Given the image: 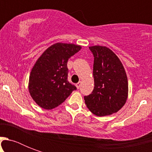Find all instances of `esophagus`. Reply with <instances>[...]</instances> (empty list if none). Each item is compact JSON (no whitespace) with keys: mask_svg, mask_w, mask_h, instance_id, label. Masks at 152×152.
Masks as SVG:
<instances>
[{"mask_svg":"<svg viewBox=\"0 0 152 152\" xmlns=\"http://www.w3.org/2000/svg\"><path fill=\"white\" fill-rule=\"evenodd\" d=\"M81 83H82V82H81V81H80V82H78V83H76V88H80Z\"/></svg>","mask_w":152,"mask_h":152,"instance_id":"1","label":"esophagus"}]
</instances>
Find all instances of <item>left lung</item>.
<instances>
[{"mask_svg":"<svg viewBox=\"0 0 152 152\" xmlns=\"http://www.w3.org/2000/svg\"><path fill=\"white\" fill-rule=\"evenodd\" d=\"M94 90L84 101L89 110L98 117L117 113L128 99L129 84L125 68L117 55L106 46H93Z\"/></svg>","mask_w":152,"mask_h":152,"instance_id":"left-lung-1","label":"left lung"}]
</instances>
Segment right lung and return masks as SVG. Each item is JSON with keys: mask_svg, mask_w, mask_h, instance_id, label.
Here are the masks:
<instances>
[{"mask_svg": "<svg viewBox=\"0 0 152 152\" xmlns=\"http://www.w3.org/2000/svg\"><path fill=\"white\" fill-rule=\"evenodd\" d=\"M81 46L57 42L38 58L29 76L28 90L35 103L52 110L63 102L76 88L68 81L67 62Z\"/></svg>", "mask_w": 152, "mask_h": 152, "instance_id": "add662e5", "label": "right lung"}]
</instances>
